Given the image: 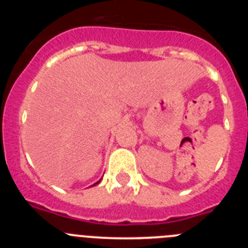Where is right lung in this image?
Masks as SVG:
<instances>
[{"mask_svg":"<svg viewBox=\"0 0 248 248\" xmlns=\"http://www.w3.org/2000/svg\"><path fill=\"white\" fill-rule=\"evenodd\" d=\"M100 181V180H99ZM99 181H98V183H95V184H94V185H97V184H99Z\"/></svg>","mask_w":248,"mask_h":248,"instance_id":"right-lung-1","label":"right lung"}]
</instances>
